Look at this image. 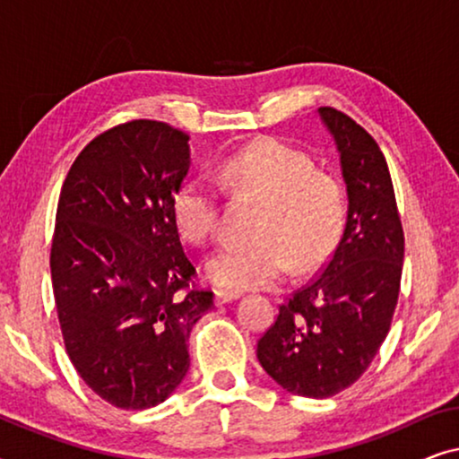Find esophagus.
Segmentation results:
<instances>
[{
	"mask_svg": "<svg viewBox=\"0 0 459 459\" xmlns=\"http://www.w3.org/2000/svg\"><path fill=\"white\" fill-rule=\"evenodd\" d=\"M240 299V292H234V290H215V305H225V303H231V300Z\"/></svg>",
	"mask_w": 459,
	"mask_h": 459,
	"instance_id": "obj_1",
	"label": "esophagus"
}]
</instances>
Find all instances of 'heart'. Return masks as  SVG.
<instances>
[{"label": "heart", "instance_id": "b5f03b06", "mask_svg": "<svg viewBox=\"0 0 459 459\" xmlns=\"http://www.w3.org/2000/svg\"><path fill=\"white\" fill-rule=\"evenodd\" d=\"M230 196L261 198L253 242H228L211 256L206 272L228 290L265 288L288 265L311 269L330 253L344 225V192L334 175L319 171L305 150L263 137L228 156L215 171ZM175 228L203 244L219 223L217 190L203 178L186 179L171 198Z\"/></svg>", "mask_w": 459, "mask_h": 459}]
</instances>
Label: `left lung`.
I'll list each match as a JSON object with an SVG mask.
<instances>
[{"label": "left lung", "instance_id": "8db88e82", "mask_svg": "<svg viewBox=\"0 0 459 459\" xmlns=\"http://www.w3.org/2000/svg\"><path fill=\"white\" fill-rule=\"evenodd\" d=\"M317 112L341 154L347 225L322 272L280 305L256 357L288 393L325 399L366 372L391 330L405 238L378 143L344 112Z\"/></svg>", "mask_w": 459, "mask_h": 459}]
</instances>
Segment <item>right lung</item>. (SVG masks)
Returning a JSON list of instances; mask_svg holds the SVG:
<instances>
[{"instance_id": "add662e5", "label": "right lung", "mask_w": 459, "mask_h": 459, "mask_svg": "<svg viewBox=\"0 0 459 459\" xmlns=\"http://www.w3.org/2000/svg\"><path fill=\"white\" fill-rule=\"evenodd\" d=\"M187 140L160 121L117 125L62 184L49 255L62 338L85 385L121 410L159 405L181 385L190 332L212 307L171 217Z\"/></svg>"}]
</instances>
